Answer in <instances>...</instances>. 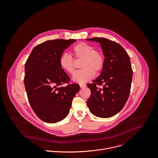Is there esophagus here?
I'll return each instance as SVG.
<instances>
[{
    "instance_id": "esophagus-1",
    "label": "esophagus",
    "mask_w": 158,
    "mask_h": 158,
    "mask_svg": "<svg viewBox=\"0 0 158 158\" xmlns=\"http://www.w3.org/2000/svg\"><path fill=\"white\" fill-rule=\"evenodd\" d=\"M79 86L81 88H85L86 87V85H85V84H79Z\"/></svg>"
}]
</instances>
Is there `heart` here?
<instances>
[{"instance_id":"heart-1","label":"heart","mask_w":158,"mask_h":158,"mask_svg":"<svg viewBox=\"0 0 158 158\" xmlns=\"http://www.w3.org/2000/svg\"><path fill=\"white\" fill-rule=\"evenodd\" d=\"M72 53L77 60H82L81 70L76 72L73 80L83 84L91 80L96 73L102 70L105 65V57L103 53L95 50L94 47L85 42H79L74 45ZM60 68L65 72L72 74L75 70V62L70 54H64L59 59Z\"/></svg>"}]
</instances>
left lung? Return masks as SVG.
I'll use <instances>...</instances> for the list:
<instances>
[{
	"label": "left lung",
	"mask_w": 158,
	"mask_h": 158,
	"mask_svg": "<svg viewBox=\"0 0 158 158\" xmlns=\"http://www.w3.org/2000/svg\"><path fill=\"white\" fill-rule=\"evenodd\" d=\"M86 40L99 43L105 57L100 76L87 85L91 91L88 106L96 116L110 118L123 109L128 98L133 76L130 59L123 47L114 41L103 37Z\"/></svg>",
	"instance_id": "obj_1"
}]
</instances>
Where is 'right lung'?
I'll return each instance as SVG.
<instances>
[{
  "label": "right lung",
  "mask_w": 158,
  "mask_h": 158,
  "mask_svg": "<svg viewBox=\"0 0 158 158\" xmlns=\"http://www.w3.org/2000/svg\"><path fill=\"white\" fill-rule=\"evenodd\" d=\"M76 39L47 40L33 49L25 65L24 84L28 99L37 116L56 123L68 115L72 100L80 89L59 65L64 51ZM67 83L68 85L64 86Z\"/></svg>",
  "instance_id": "1"
}]
</instances>
